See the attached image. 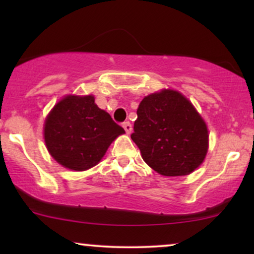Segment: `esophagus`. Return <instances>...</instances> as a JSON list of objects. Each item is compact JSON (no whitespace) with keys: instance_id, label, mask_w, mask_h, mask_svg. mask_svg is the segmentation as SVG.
Segmentation results:
<instances>
[{"instance_id":"esophagus-1","label":"esophagus","mask_w":254,"mask_h":254,"mask_svg":"<svg viewBox=\"0 0 254 254\" xmlns=\"http://www.w3.org/2000/svg\"><path fill=\"white\" fill-rule=\"evenodd\" d=\"M123 127H124V129L126 130L127 134H130L131 133V125L128 123V121H126V123L123 124Z\"/></svg>"}]
</instances>
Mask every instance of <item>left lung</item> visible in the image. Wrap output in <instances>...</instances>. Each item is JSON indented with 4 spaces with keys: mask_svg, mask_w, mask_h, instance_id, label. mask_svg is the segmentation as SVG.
<instances>
[{
    "mask_svg": "<svg viewBox=\"0 0 254 254\" xmlns=\"http://www.w3.org/2000/svg\"><path fill=\"white\" fill-rule=\"evenodd\" d=\"M208 128L192 103L176 90L142 99L131 140L152 170L165 177L186 176L203 162Z\"/></svg>",
    "mask_w": 254,
    "mask_h": 254,
    "instance_id": "left-lung-1",
    "label": "left lung"
}]
</instances>
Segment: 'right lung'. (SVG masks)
Wrapping results in <instances>:
<instances>
[{
  "label": "right lung",
  "mask_w": 254,
  "mask_h": 254,
  "mask_svg": "<svg viewBox=\"0 0 254 254\" xmlns=\"http://www.w3.org/2000/svg\"><path fill=\"white\" fill-rule=\"evenodd\" d=\"M124 128L95 104V97L65 96L45 121L44 137L52 157L64 168L85 171L98 164Z\"/></svg>",
  "instance_id": "1"
}]
</instances>
